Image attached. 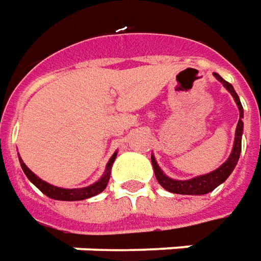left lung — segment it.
Instances as JSON below:
<instances>
[{
    "instance_id": "1",
    "label": "left lung",
    "mask_w": 261,
    "mask_h": 261,
    "mask_svg": "<svg viewBox=\"0 0 261 261\" xmlns=\"http://www.w3.org/2000/svg\"><path fill=\"white\" fill-rule=\"evenodd\" d=\"M215 78L222 82L223 86L231 93L233 99L236 102L237 108H239V122H237L236 127V135H234V143H233V149H231V153L227 158V161L224 162L222 166H219L216 170L210 172V173H206V175L196 176V177H192V179H188V180H176V179H172L163 173V170L159 168L158 162L154 159V156L152 154L150 159H152V166H153L154 176L158 179V182L161 183V186L163 189H166L170 193H177V195H206L212 190L222 185V183L231 175V172L236 168L237 162H239V158H240V152H242V135H243V107H242V102L239 99V95L234 91V88L230 85L227 81H224L219 73L213 72Z\"/></svg>"
}]
</instances>
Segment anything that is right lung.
I'll use <instances>...</instances> for the list:
<instances>
[{
  "mask_svg": "<svg viewBox=\"0 0 261 261\" xmlns=\"http://www.w3.org/2000/svg\"><path fill=\"white\" fill-rule=\"evenodd\" d=\"M116 154L118 152H115L112 154V158L109 159V162L107 163V169H105V173L102 175L98 182H95L93 185H89L86 188H79V189H64L58 188V186H54L51 183H46L45 180H42L41 177H38L32 170H30V168L24 163V161L21 159V156L18 153V158H19V163H21V168L24 170V173L27 175V177L31 180L35 186H37L44 195H46L48 197H51L54 200H65V202H75V200H85V199H89L92 196L99 195L100 192H103L105 188H107L108 182H109V176H111V169H112V165L115 159H116Z\"/></svg>",
  "mask_w": 261,
  "mask_h": 261,
  "instance_id": "add662e5",
  "label": "right lung"
}]
</instances>
